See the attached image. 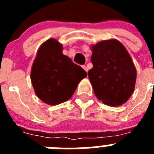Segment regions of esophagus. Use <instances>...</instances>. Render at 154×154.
<instances>
[{
	"instance_id": "1",
	"label": "esophagus",
	"mask_w": 154,
	"mask_h": 154,
	"mask_svg": "<svg viewBox=\"0 0 154 154\" xmlns=\"http://www.w3.org/2000/svg\"><path fill=\"white\" fill-rule=\"evenodd\" d=\"M82 68H83V69L85 71V72H88V69H87L86 66H85V65H83V66H82Z\"/></svg>"
}]
</instances>
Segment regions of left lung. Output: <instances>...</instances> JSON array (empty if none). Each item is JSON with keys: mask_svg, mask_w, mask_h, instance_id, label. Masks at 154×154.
<instances>
[{"mask_svg": "<svg viewBox=\"0 0 154 154\" xmlns=\"http://www.w3.org/2000/svg\"><path fill=\"white\" fill-rule=\"evenodd\" d=\"M93 68L88 75L97 99L109 106H119L135 89L137 69L120 42L109 39L91 47Z\"/></svg>", "mask_w": 154, "mask_h": 154, "instance_id": "obj_1", "label": "left lung"}]
</instances>
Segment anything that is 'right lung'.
<instances>
[{
  "mask_svg": "<svg viewBox=\"0 0 154 154\" xmlns=\"http://www.w3.org/2000/svg\"><path fill=\"white\" fill-rule=\"evenodd\" d=\"M62 45L50 38L38 50L31 71L37 96L45 103L56 106L67 101L87 73L62 54Z\"/></svg>",
  "mask_w": 154,
  "mask_h": 154,
  "instance_id": "right-lung-1",
  "label": "right lung"
}]
</instances>
